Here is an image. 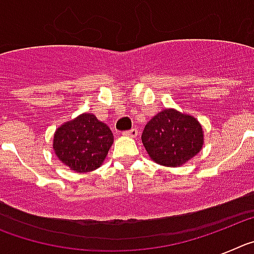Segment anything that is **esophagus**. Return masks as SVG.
I'll return each mask as SVG.
<instances>
[{
  "label": "esophagus",
  "mask_w": 254,
  "mask_h": 254,
  "mask_svg": "<svg viewBox=\"0 0 254 254\" xmlns=\"http://www.w3.org/2000/svg\"><path fill=\"white\" fill-rule=\"evenodd\" d=\"M122 134H125V136H128V137H136V136L138 134V131H137V128H132V129H128V131L122 132Z\"/></svg>",
  "instance_id": "obj_1"
}]
</instances>
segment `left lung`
I'll list each match as a JSON object with an SVG mask.
<instances>
[{
  "label": "left lung",
  "mask_w": 254,
  "mask_h": 254,
  "mask_svg": "<svg viewBox=\"0 0 254 254\" xmlns=\"http://www.w3.org/2000/svg\"><path fill=\"white\" fill-rule=\"evenodd\" d=\"M141 140L155 163L181 167L202 149V126L194 117L165 109L147 122Z\"/></svg>",
  "instance_id": "left-lung-1"
}]
</instances>
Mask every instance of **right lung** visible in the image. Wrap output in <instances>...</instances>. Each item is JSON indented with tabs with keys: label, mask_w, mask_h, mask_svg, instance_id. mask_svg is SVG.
<instances>
[{
	"label": "right lung",
	"mask_w": 254,
	"mask_h": 254,
	"mask_svg": "<svg viewBox=\"0 0 254 254\" xmlns=\"http://www.w3.org/2000/svg\"><path fill=\"white\" fill-rule=\"evenodd\" d=\"M112 143L111 128L94 114L84 113L58 127L53 137V150L69 169L86 173L102 165Z\"/></svg>",
	"instance_id": "1"
}]
</instances>
